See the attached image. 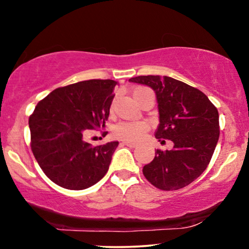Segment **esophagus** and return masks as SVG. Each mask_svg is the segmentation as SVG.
<instances>
[{
  "label": "esophagus",
  "mask_w": 249,
  "mask_h": 249,
  "mask_svg": "<svg viewBox=\"0 0 249 249\" xmlns=\"http://www.w3.org/2000/svg\"><path fill=\"white\" fill-rule=\"evenodd\" d=\"M123 144H125V146L131 147V148H135V147L138 146V143H135V142H131V141H123Z\"/></svg>",
  "instance_id": "esophagus-1"
}]
</instances>
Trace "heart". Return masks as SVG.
I'll list each match as a JSON object with an SVG mask.
<instances>
[{
  "label": "heart",
  "mask_w": 249,
  "mask_h": 249,
  "mask_svg": "<svg viewBox=\"0 0 249 249\" xmlns=\"http://www.w3.org/2000/svg\"><path fill=\"white\" fill-rule=\"evenodd\" d=\"M143 90H147V88L139 87L133 90V96L137 95ZM148 125L144 122H122L116 125L112 130V133L116 138L127 141H137L142 137L144 132L147 131Z\"/></svg>",
  "instance_id": "heart-1"
}]
</instances>
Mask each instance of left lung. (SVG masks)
Returning a JSON list of instances; mask_svg holds the SVG:
<instances>
[{
	"instance_id": "obj_1",
	"label": "left lung",
	"mask_w": 249,
	"mask_h": 249,
	"mask_svg": "<svg viewBox=\"0 0 249 249\" xmlns=\"http://www.w3.org/2000/svg\"><path fill=\"white\" fill-rule=\"evenodd\" d=\"M128 81L155 92L160 115L155 137L174 142L171 150H156L153 161L143 166L144 177L163 191L187 186L207 169L216 148V107L197 88L166 75H139Z\"/></svg>"
}]
</instances>
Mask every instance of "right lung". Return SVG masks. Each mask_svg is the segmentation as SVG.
I'll return each instance as SVG.
<instances>
[{"label": "right lung", "mask_w": 249, "mask_h": 249, "mask_svg": "<svg viewBox=\"0 0 249 249\" xmlns=\"http://www.w3.org/2000/svg\"><path fill=\"white\" fill-rule=\"evenodd\" d=\"M115 80L92 79L56 88L28 119L31 147L47 177L68 190H85L108 171L118 141L92 146L89 130L105 128ZM108 133V132H107Z\"/></svg>", "instance_id": "add662e5"}]
</instances>
